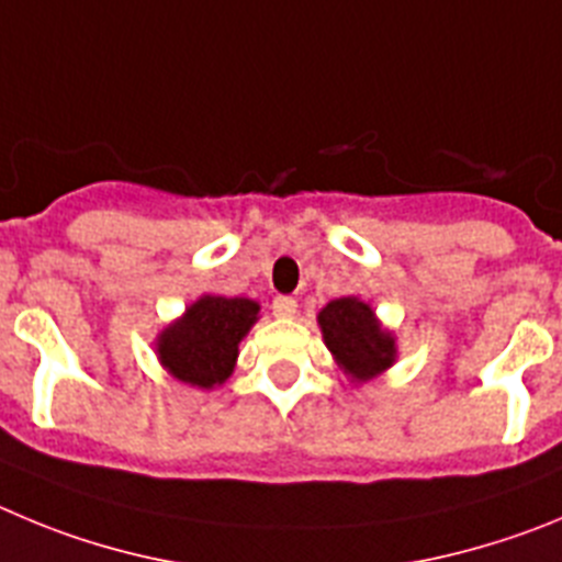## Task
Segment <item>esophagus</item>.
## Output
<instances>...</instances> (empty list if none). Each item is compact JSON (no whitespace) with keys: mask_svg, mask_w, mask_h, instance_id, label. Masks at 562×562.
Listing matches in <instances>:
<instances>
[{"mask_svg":"<svg viewBox=\"0 0 562 562\" xmlns=\"http://www.w3.org/2000/svg\"><path fill=\"white\" fill-rule=\"evenodd\" d=\"M271 311H274V316L280 318H291L293 313H296V300H293V296H277Z\"/></svg>","mask_w":562,"mask_h":562,"instance_id":"esophagus-1","label":"esophagus"}]
</instances>
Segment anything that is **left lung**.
Returning <instances> with one entry per match:
<instances>
[{
  "label": "left lung",
  "instance_id": "left-lung-1",
  "mask_svg": "<svg viewBox=\"0 0 562 562\" xmlns=\"http://www.w3.org/2000/svg\"><path fill=\"white\" fill-rule=\"evenodd\" d=\"M318 327L327 350L333 352L344 375L367 383L386 372L397 358L394 336L383 330L375 311L358 296H341L318 311Z\"/></svg>",
  "mask_w": 562,
  "mask_h": 562
}]
</instances>
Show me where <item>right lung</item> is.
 <instances>
[{
  "label": "right lung",
  "instance_id": "1",
  "mask_svg": "<svg viewBox=\"0 0 562 562\" xmlns=\"http://www.w3.org/2000/svg\"><path fill=\"white\" fill-rule=\"evenodd\" d=\"M257 313L255 300L204 293L159 333L156 356L176 381L199 389L221 386L235 369L237 344L251 330Z\"/></svg>",
  "mask_w": 562,
  "mask_h": 562
}]
</instances>
